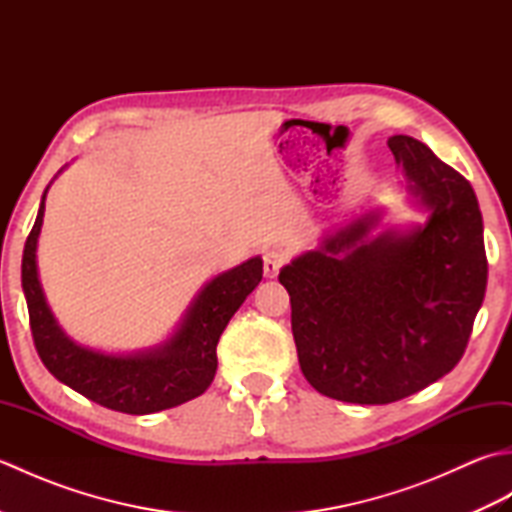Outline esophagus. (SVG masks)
<instances>
[{
  "instance_id": "obj_1",
  "label": "esophagus",
  "mask_w": 512,
  "mask_h": 512,
  "mask_svg": "<svg viewBox=\"0 0 512 512\" xmlns=\"http://www.w3.org/2000/svg\"><path fill=\"white\" fill-rule=\"evenodd\" d=\"M286 262H288V257H286L284 250H277V248L266 250V253H264V275L270 277V279L277 277L279 270L286 266Z\"/></svg>"
}]
</instances>
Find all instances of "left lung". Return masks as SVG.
I'll return each mask as SVG.
<instances>
[{"label":"left lung","mask_w":512,"mask_h":512,"mask_svg":"<svg viewBox=\"0 0 512 512\" xmlns=\"http://www.w3.org/2000/svg\"><path fill=\"white\" fill-rule=\"evenodd\" d=\"M431 209L411 235L363 242L374 217L279 273L301 372L319 394L387 405L449 374L486 292L484 226L471 182L411 136L387 140Z\"/></svg>","instance_id":"left-lung-1"}]
</instances>
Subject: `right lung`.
Segmentation results:
<instances>
[{"label": "right lung", "mask_w": 512, "mask_h": 512, "mask_svg": "<svg viewBox=\"0 0 512 512\" xmlns=\"http://www.w3.org/2000/svg\"><path fill=\"white\" fill-rule=\"evenodd\" d=\"M43 209L46 195L24 246L21 286L28 303L32 341L48 372L81 396L132 416L178 407L204 394L215 378L217 341L237 308L262 281V259H248L215 277L195 299L176 336L160 350L136 356L101 354L72 343L54 323L43 299L35 259Z\"/></svg>", "instance_id": "add662e5"}]
</instances>
